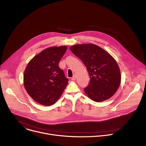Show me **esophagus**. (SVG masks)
I'll return each instance as SVG.
<instances>
[{"instance_id":"esophagus-1","label":"esophagus","mask_w":146,"mask_h":146,"mask_svg":"<svg viewBox=\"0 0 146 146\" xmlns=\"http://www.w3.org/2000/svg\"><path fill=\"white\" fill-rule=\"evenodd\" d=\"M71 79H72V80H75L76 79V74H74L73 76L72 77Z\"/></svg>"}]
</instances>
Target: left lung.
I'll use <instances>...</instances> for the list:
<instances>
[{"instance_id":"8db88e82","label":"left lung","mask_w":146,"mask_h":146,"mask_svg":"<svg viewBox=\"0 0 146 146\" xmlns=\"http://www.w3.org/2000/svg\"><path fill=\"white\" fill-rule=\"evenodd\" d=\"M70 49L82 61L89 73V85L84 89L89 98L100 102L111 98L121 83L119 68L113 57L93 44H76Z\"/></svg>"}]
</instances>
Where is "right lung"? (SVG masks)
Segmentation results:
<instances>
[{"label":"right lung","instance_id":"right-lung-1","mask_svg":"<svg viewBox=\"0 0 146 146\" xmlns=\"http://www.w3.org/2000/svg\"><path fill=\"white\" fill-rule=\"evenodd\" d=\"M66 46L51 47L35 56L24 74V84L29 96L44 106H51L60 98L69 80L59 67Z\"/></svg>","mask_w":146,"mask_h":146}]
</instances>
